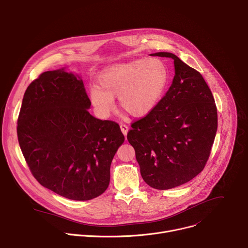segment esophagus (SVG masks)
Returning a JSON list of instances; mask_svg holds the SVG:
<instances>
[{
  "instance_id": "obj_1",
  "label": "esophagus",
  "mask_w": 248,
  "mask_h": 248,
  "mask_svg": "<svg viewBox=\"0 0 248 248\" xmlns=\"http://www.w3.org/2000/svg\"><path fill=\"white\" fill-rule=\"evenodd\" d=\"M121 130H122V132L124 134V136L126 137V134H127V132H128V126L126 125V124H121Z\"/></svg>"
}]
</instances>
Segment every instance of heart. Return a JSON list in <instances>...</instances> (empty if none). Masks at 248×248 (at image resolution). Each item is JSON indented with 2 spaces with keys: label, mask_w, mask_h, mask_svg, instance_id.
I'll return each instance as SVG.
<instances>
[{
  "label": "heart",
  "mask_w": 248,
  "mask_h": 248,
  "mask_svg": "<svg viewBox=\"0 0 248 248\" xmlns=\"http://www.w3.org/2000/svg\"><path fill=\"white\" fill-rule=\"evenodd\" d=\"M168 76L167 66L157 57L116 64L100 74L98 86L89 89V97L103 117L114 110L117 96L121 108L129 115L142 117L160 102Z\"/></svg>",
  "instance_id": "obj_1"
}]
</instances>
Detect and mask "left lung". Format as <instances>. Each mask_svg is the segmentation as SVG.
Masks as SVG:
<instances>
[{"label":"left lung","mask_w":248,"mask_h":248,"mask_svg":"<svg viewBox=\"0 0 248 248\" xmlns=\"http://www.w3.org/2000/svg\"><path fill=\"white\" fill-rule=\"evenodd\" d=\"M175 75L153 110L133 123L127 140L136 150L144 182L157 190L181 186L204 169L216 138L217 111L202 76L170 52Z\"/></svg>","instance_id":"8db88e82"}]
</instances>
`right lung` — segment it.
Listing matches in <instances>:
<instances>
[{"instance_id":"right-lung-1","label":"right lung","mask_w":248,"mask_h":248,"mask_svg":"<svg viewBox=\"0 0 248 248\" xmlns=\"http://www.w3.org/2000/svg\"><path fill=\"white\" fill-rule=\"evenodd\" d=\"M78 74L43 72L30 84L17 120V139L40 185L74 201L102 195L124 137L120 125L93 117Z\"/></svg>"}]
</instances>
